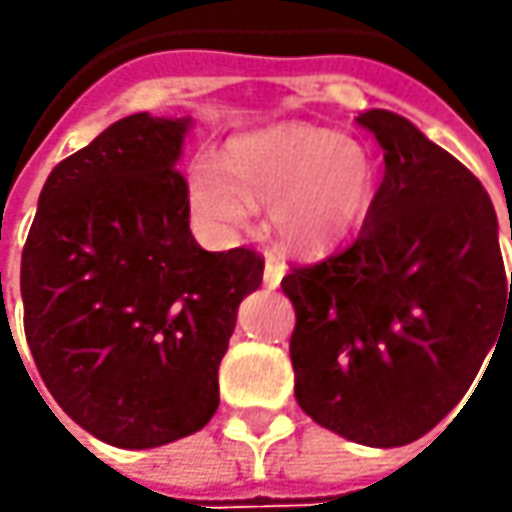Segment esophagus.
<instances>
[{
  "mask_svg": "<svg viewBox=\"0 0 512 512\" xmlns=\"http://www.w3.org/2000/svg\"><path fill=\"white\" fill-rule=\"evenodd\" d=\"M282 276H285V265H282V262H279L276 256H270V253H267V256H265V285L267 287H279Z\"/></svg>",
  "mask_w": 512,
  "mask_h": 512,
  "instance_id": "obj_1",
  "label": "esophagus"
}]
</instances>
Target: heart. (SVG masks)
Here are the masks:
<instances>
[{
    "label": "heart",
    "instance_id": "heart-1",
    "mask_svg": "<svg viewBox=\"0 0 512 512\" xmlns=\"http://www.w3.org/2000/svg\"><path fill=\"white\" fill-rule=\"evenodd\" d=\"M376 168L364 145L316 125L253 133L219 159L190 168V202L216 230L245 227L267 205L270 230L293 250H316L347 233L373 193Z\"/></svg>",
    "mask_w": 512,
    "mask_h": 512
}]
</instances>
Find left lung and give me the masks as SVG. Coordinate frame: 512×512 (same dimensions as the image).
I'll return each mask as SVG.
<instances>
[{
    "label": "left lung",
    "mask_w": 512,
    "mask_h": 512,
    "mask_svg": "<svg viewBox=\"0 0 512 512\" xmlns=\"http://www.w3.org/2000/svg\"><path fill=\"white\" fill-rule=\"evenodd\" d=\"M359 125L382 145L384 179L350 245L282 279L290 362L313 422L402 447L462 402L499 333L512 342V273L507 287L493 202L456 156L390 110Z\"/></svg>",
    "instance_id": "obj_1"
}]
</instances>
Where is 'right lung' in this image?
<instances>
[{
	"instance_id": "right-lung-1",
	"label": "right lung",
	"mask_w": 512,
	"mask_h": 512,
	"mask_svg": "<svg viewBox=\"0 0 512 512\" xmlns=\"http://www.w3.org/2000/svg\"><path fill=\"white\" fill-rule=\"evenodd\" d=\"M187 125L133 113L62 159L22 250L36 370L113 447H159L213 419L236 310L262 285L256 250L210 253L190 233Z\"/></svg>"
}]
</instances>
